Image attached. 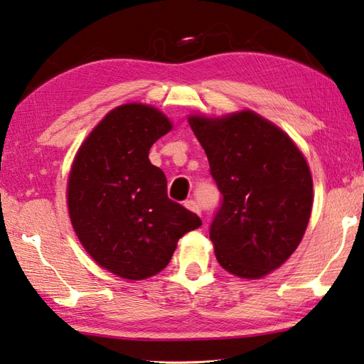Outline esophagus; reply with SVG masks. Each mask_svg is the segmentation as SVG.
I'll list each match as a JSON object with an SVG mask.
<instances>
[{
	"label": "esophagus",
	"mask_w": 364,
	"mask_h": 364,
	"mask_svg": "<svg viewBox=\"0 0 364 364\" xmlns=\"http://www.w3.org/2000/svg\"><path fill=\"white\" fill-rule=\"evenodd\" d=\"M185 208H187L191 212H196V214H201L200 204H198L195 200H187V201H185Z\"/></svg>",
	"instance_id": "1"
}]
</instances>
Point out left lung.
I'll list each match as a JSON object with an SVG mask.
<instances>
[{
    "instance_id": "left-lung-1",
    "label": "left lung",
    "mask_w": 364,
    "mask_h": 364,
    "mask_svg": "<svg viewBox=\"0 0 364 364\" xmlns=\"http://www.w3.org/2000/svg\"><path fill=\"white\" fill-rule=\"evenodd\" d=\"M188 123L222 193L209 228L218 263L239 277H263L296 250L307 228L306 159L282 129L250 111Z\"/></svg>"
}]
</instances>
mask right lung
<instances>
[{
    "label": "right lung",
    "mask_w": 364,
    "mask_h": 364,
    "mask_svg": "<svg viewBox=\"0 0 364 364\" xmlns=\"http://www.w3.org/2000/svg\"><path fill=\"white\" fill-rule=\"evenodd\" d=\"M173 128L155 107L123 105L79 149L68 182V209L80 244L115 276L142 280L168 266L177 241L201 226L168 198L149 150Z\"/></svg>",
    "instance_id": "add662e5"
}]
</instances>
